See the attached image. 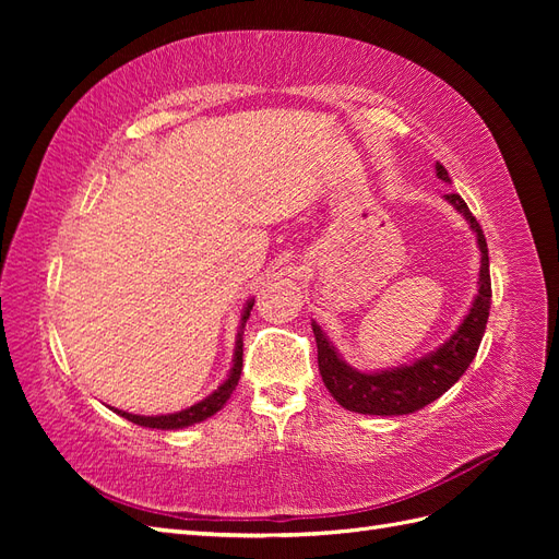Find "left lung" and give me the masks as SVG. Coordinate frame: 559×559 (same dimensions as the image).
<instances>
[{"label":"left lung","mask_w":559,"mask_h":559,"mask_svg":"<svg viewBox=\"0 0 559 559\" xmlns=\"http://www.w3.org/2000/svg\"><path fill=\"white\" fill-rule=\"evenodd\" d=\"M436 175L443 181H450L448 170L441 163H436ZM445 198L466 216V222L478 235V245L483 251L480 289L476 300H473V308L450 341L436 352H431L429 357H421L413 366L382 370V373H359V370L349 368L341 357H337L321 329L312 324L321 380H324L333 399L347 411L364 415L415 413L419 408H425L431 401H436L438 396H443L448 389L464 376V370L471 366L473 357H476L487 326L489 306H492V280H489L487 242L480 224L476 222V216L468 212L466 202L456 193H448Z\"/></svg>","instance_id":"left-lung-1"}]
</instances>
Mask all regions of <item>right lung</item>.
Here are the masks:
<instances>
[{"mask_svg": "<svg viewBox=\"0 0 559 559\" xmlns=\"http://www.w3.org/2000/svg\"><path fill=\"white\" fill-rule=\"evenodd\" d=\"M251 308H253V302L249 300L247 308H245V314H242V329H245V321L249 319ZM240 373H242V337H238V347H235V364H233V370H230L228 380L222 386H218L214 394H210L207 399H202L200 403L191 405V408H186L181 413H173V415H156V417L132 415V413H121V411H116V413L123 415L130 421H134V425L148 427V429H183V427H191V425H195V421L207 419V417H212L214 413H218V411L224 408L226 401L233 394V389L238 386Z\"/></svg>", "mask_w": 559, "mask_h": 559, "instance_id": "right-lung-1", "label": "right lung"}]
</instances>
